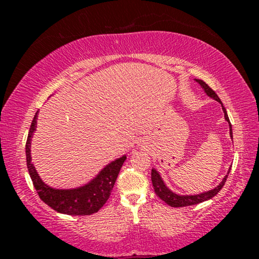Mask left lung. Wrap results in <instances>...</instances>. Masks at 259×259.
Returning <instances> with one entry per match:
<instances>
[{"instance_id": "left-lung-1", "label": "left lung", "mask_w": 259, "mask_h": 259, "mask_svg": "<svg viewBox=\"0 0 259 259\" xmlns=\"http://www.w3.org/2000/svg\"><path fill=\"white\" fill-rule=\"evenodd\" d=\"M194 81L196 83H199L200 87L202 88L203 91L205 93V95H208L210 98H212L213 100H216L219 104L222 105V109L224 112V117L225 120L229 122V126H230V136L231 139H233V134H232V125L231 122L229 119V115H227L226 108L223 105L222 100L219 99V97L217 96V94L210 88L207 83L203 82L202 80H198V78H194ZM231 168L227 171V175L230 174ZM227 176H225L223 178V181L218 184L216 187H213L212 190L205 191V192H201L199 194H178V193L172 192L170 188L165 185V183L163 179H162L160 172L157 171L155 168L152 169V184L154 186V191L156 193V195L159 196L161 200H163L166 204L171 205V207H186V205H193V204H198L203 202V201L210 200L211 198H213L217 193L222 190V187L224 186V184L226 182Z\"/></svg>"}]
</instances>
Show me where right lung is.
Listing matches in <instances>:
<instances>
[{
    "mask_svg": "<svg viewBox=\"0 0 259 259\" xmlns=\"http://www.w3.org/2000/svg\"><path fill=\"white\" fill-rule=\"evenodd\" d=\"M37 116L38 111L35 113L28 131L27 142H26V162H27L29 176L32 178L38 196L43 202L60 213L84 216V214L97 212L108 200L126 155H122L119 159L109 162L91 181L83 184L82 186L74 188L52 187L42 181L32 163L30 145H32L33 135L36 131Z\"/></svg>",
    "mask_w": 259,
    "mask_h": 259,
    "instance_id": "add662e5",
    "label": "right lung"
}]
</instances>
